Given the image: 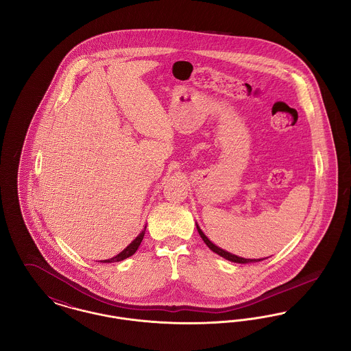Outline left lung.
<instances>
[{
	"label": "left lung",
	"instance_id": "1",
	"mask_svg": "<svg viewBox=\"0 0 351 351\" xmlns=\"http://www.w3.org/2000/svg\"><path fill=\"white\" fill-rule=\"evenodd\" d=\"M196 228H197V232L200 234L201 238H202V241L205 242V245L210 249V250L213 251V252H216L218 254L219 256H222V258H225L226 261H230V262H234V263H241V265H246V263H256V262H261V261H263L262 258L261 259H247V258H242V256H238V255H234L232 252H229V251L222 250L221 247H218L217 245H215L205 234L204 232L201 230L200 226L196 223Z\"/></svg>",
	"mask_w": 351,
	"mask_h": 351
}]
</instances>
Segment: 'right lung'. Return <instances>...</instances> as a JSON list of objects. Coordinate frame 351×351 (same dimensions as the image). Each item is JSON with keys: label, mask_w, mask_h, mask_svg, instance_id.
<instances>
[{"label": "right lung", "mask_w": 351, "mask_h": 351, "mask_svg": "<svg viewBox=\"0 0 351 351\" xmlns=\"http://www.w3.org/2000/svg\"><path fill=\"white\" fill-rule=\"evenodd\" d=\"M145 232H146V226L143 228V230H142L141 233L138 234V237L134 239L133 242H132L126 249H123V250L121 251L119 254H117L116 256H113V258H110V259L100 261L101 263L121 262V261H123V259H126V258L132 256L133 254H135V251L138 250V247H139V245H141V242H142V239H143V237H145Z\"/></svg>", "instance_id": "add662e5"}]
</instances>
